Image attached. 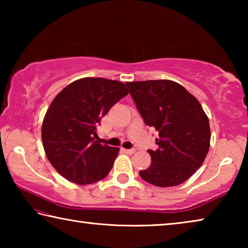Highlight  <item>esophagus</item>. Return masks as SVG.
Masks as SVG:
<instances>
[{"label": "esophagus", "instance_id": "esophagus-1", "mask_svg": "<svg viewBox=\"0 0 248 248\" xmlns=\"http://www.w3.org/2000/svg\"><path fill=\"white\" fill-rule=\"evenodd\" d=\"M124 151L125 153H128V154H133V153H136L137 150H136V149H129V150H125V149H124Z\"/></svg>", "mask_w": 248, "mask_h": 248}]
</instances>
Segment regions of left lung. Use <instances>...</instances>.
<instances>
[{
    "instance_id": "1",
    "label": "left lung",
    "mask_w": 248,
    "mask_h": 248,
    "mask_svg": "<svg viewBox=\"0 0 248 248\" xmlns=\"http://www.w3.org/2000/svg\"><path fill=\"white\" fill-rule=\"evenodd\" d=\"M146 125L158 132V149L141 178L157 187L186 182L202 165L210 148L208 116L194 95L170 79L127 82Z\"/></svg>"
}]
</instances>
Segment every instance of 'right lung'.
<instances>
[{"label":"right lung","instance_id":"obj_1","mask_svg":"<svg viewBox=\"0 0 248 248\" xmlns=\"http://www.w3.org/2000/svg\"><path fill=\"white\" fill-rule=\"evenodd\" d=\"M128 93L123 82L83 78L64 87L50 104L41 139L49 162L69 182L89 185L109 174L119 148L95 141L96 125Z\"/></svg>","mask_w":248,"mask_h":248}]
</instances>
